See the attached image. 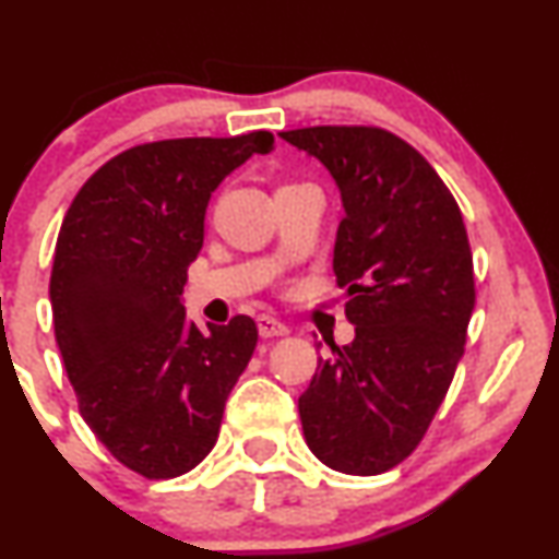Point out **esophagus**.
<instances>
[{
    "instance_id": "1",
    "label": "esophagus",
    "mask_w": 559,
    "mask_h": 559,
    "mask_svg": "<svg viewBox=\"0 0 559 559\" xmlns=\"http://www.w3.org/2000/svg\"><path fill=\"white\" fill-rule=\"evenodd\" d=\"M258 331H260L262 338H275V336H286L288 325L281 323V320L273 318V316H260L258 318Z\"/></svg>"
}]
</instances>
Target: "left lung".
<instances>
[{"mask_svg": "<svg viewBox=\"0 0 559 559\" xmlns=\"http://www.w3.org/2000/svg\"><path fill=\"white\" fill-rule=\"evenodd\" d=\"M281 139L338 186L333 273L355 325V342L331 344L299 396L301 431L320 463L378 476L420 444L465 352L476 286L463 213L426 157L383 128Z\"/></svg>", "mask_w": 559, "mask_h": 559, "instance_id": "1", "label": "left lung"}]
</instances>
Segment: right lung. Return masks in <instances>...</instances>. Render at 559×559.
<instances>
[{"label":"right lung","mask_w":559,"mask_h":559,"mask_svg":"<svg viewBox=\"0 0 559 559\" xmlns=\"http://www.w3.org/2000/svg\"><path fill=\"white\" fill-rule=\"evenodd\" d=\"M273 133L168 139L120 152L81 186L55 247V338L88 428L144 478H176L215 447L258 325L186 320V271L213 191Z\"/></svg>","instance_id":"obj_1"}]
</instances>
